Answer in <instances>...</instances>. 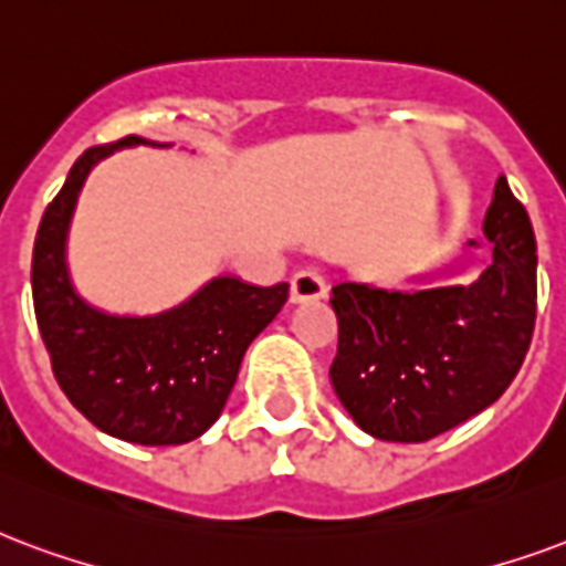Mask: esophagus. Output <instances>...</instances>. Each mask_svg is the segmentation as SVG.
<instances>
[{
	"instance_id": "1",
	"label": "esophagus",
	"mask_w": 566,
	"mask_h": 566,
	"mask_svg": "<svg viewBox=\"0 0 566 566\" xmlns=\"http://www.w3.org/2000/svg\"><path fill=\"white\" fill-rule=\"evenodd\" d=\"M326 282L315 270H300L291 279V303H308V300H324Z\"/></svg>"
}]
</instances>
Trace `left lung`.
Returning a JSON list of instances; mask_svg holds the SVG:
<instances>
[{"instance_id": "obj_1", "label": "left lung", "mask_w": 566, "mask_h": 566, "mask_svg": "<svg viewBox=\"0 0 566 566\" xmlns=\"http://www.w3.org/2000/svg\"><path fill=\"white\" fill-rule=\"evenodd\" d=\"M483 233L492 263L474 282L432 284L471 266L468 254H455L405 291L357 282L333 287L338 350L329 380L371 438L420 443L450 432L501 399L522 368L537 317V240L504 177Z\"/></svg>"}]
</instances>
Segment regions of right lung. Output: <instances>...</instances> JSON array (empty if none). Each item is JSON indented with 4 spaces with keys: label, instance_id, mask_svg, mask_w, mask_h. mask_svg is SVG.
Instances as JSON below:
<instances>
[{
    "label": "right lung",
    "instance_id": "obj_1",
    "mask_svg": "<svg viewBox=\"0 0 566 566\" xmlns=\"http://www.w3.org/2000/svg\"><path fill=\"white\" fill-rule=\"evenodd\" d=\"M170 146L146 137L92 146L74 161L38 224L32 303L62 392L102 432L167 447L207 432L224 411L240 363L282 312L287 284L216 275L186 303L158 315H113L86 303L71 282L69 228L92 167L119 149Z\"/></svg>",
    "mask_w": 566,
    "mask_h": 566
}]
</instances>
